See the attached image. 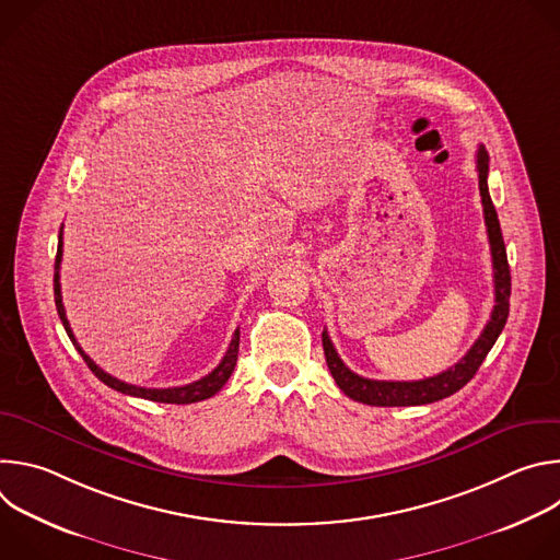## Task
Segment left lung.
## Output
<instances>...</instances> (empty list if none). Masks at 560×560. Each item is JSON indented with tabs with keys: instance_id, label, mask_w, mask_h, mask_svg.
Wrapping results in <instances>:
<instances>
[{
	"instance_id": "obj_1",
	"label": "left lung",
	"mask_w": 560,
	"mask_h": 560,
	"mask_svg": "<svg viewBox=\"0 0 560 560\" xmlns=\"http://www.w3.org/2000/svg\"><path fill=\"white\" fill-rule=\"evenodd\" d=\"M476 171H478V190H481L483 212H486V225L490 236V250H492V266H494V310L488 326L483 328L481 337L467 350V354L454 363L450 370L421 378V381H374L354 374L337 354L330 335L324 330V352L328 368L337 381V385L348 394L350 398L365 406H378V408H404V406H425L441 401L445 396H452L458 392L486 361L488 352L497 343L499 335L505 328L508 314H510V292H512V277L508 266V253L501 234V223L488 190V173H490V156L486 145H478L476 152Z\"/></svg>"
}]
</instances>
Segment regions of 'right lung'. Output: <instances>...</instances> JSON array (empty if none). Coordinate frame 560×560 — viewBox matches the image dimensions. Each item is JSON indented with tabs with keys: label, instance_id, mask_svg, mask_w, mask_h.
I'll return each mask as SVG.
<instances>
[{
	"label": "right lung",
	"instance_id": "add662e5",
	"mask_svg": "<svg viewBox=\"0 0 560 560\" xmlns=\"http://www.w3.org/2000/svg\"><path fill=\"white\" fill-rule=\"evenodd\" d=\"M63 228V225H61ZM63 242H61V230H59V244H57V257H55V305H57V314L61 318V324L66 328V335L70 337L72 346L77 348V352L84 357L86 365L93 370V374L104 381L108 387L121 392V394H128V396H137V398H148V401H154V404H175V406H188V404H197V401H206V398L214 396L223 385L225 381L230 378L234 365H236V354H238V330H234L232 335V341H230V348L225 352V357L221 359V363L203 378L195 381V383H188V385H182V387H139V385H130V383H124L115 376H110L108 372H104L84 350L82 346L77 343L72 330H70V324L66 318V310H63V303H61V283H59V264H61V255H63Z\"/></svg>",
	"mask_w": 560,
	"mask_h": 560
}]
</instances>
